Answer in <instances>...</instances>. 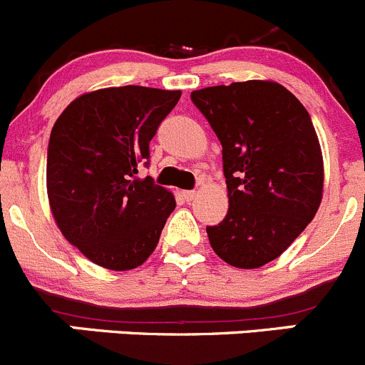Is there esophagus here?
Listing matches in <instances>:
<instances>
[{"mask_svg":"<svg viewBox=\"0 0 365 365\" xmlns=\"http://www.w3.org/2000/svg\"><path fill=\"white\" fill-rule=\"evenodd\" d=\"M197 191H182V197L186 202H193L197 198Z\"/></svg>","mask_w":365,"mask_h":365,"instance_id":"34e87169","label":"esophagus"}]
</instances>
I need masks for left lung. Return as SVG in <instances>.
Here are the masks:
<instances>
[{
  "label": "left lung",
  "mask_w": 365,
  "mask_h": 365,
  "mask_svg": "<svg viewBox=\"0 0 365 365\" xmlns=\"http://www.w3.org/2000/svg\"><path fill=\"white\" fill-rule=\"evenodd\" d=\"M191 101L222 143L229 195L209 243L234 268H261L304 232L323 198L310 115L286 86L262 79L193 90Z\"/></svg>",
  "instance_id": "1"
}]
</instances>
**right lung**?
I'll use <instances>...</instances> for the list:
<instances>
[{"mask_svg":"<svg viewBox=\"0 0 365 365\" xmlns=\"http://www.w3.org/2000/svg\"><path fill=\"white\" fill-rule=\"evenodd\" d=\"M179 99L181 90L149 86L93 90L76 97L53 125L49 207L65 240L97 266L133 269L158 247L175 198L136 174Z\"/></svg>","mask_w":365,"mask_h":365,"instance_id":"obj_1","label":"right lung"}]
</instances>
